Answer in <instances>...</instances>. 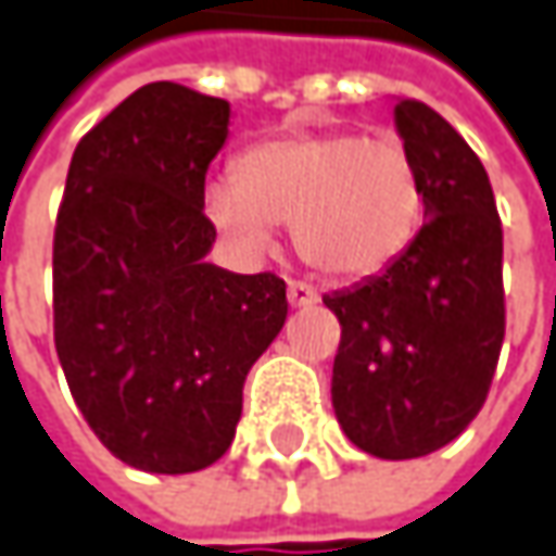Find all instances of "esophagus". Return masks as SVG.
<instances>
[{"label": "esophagus", "mask_w": 556, "mask_h": 556, "mask_svg": "<svg viewBox=\"0 0 556 556\" xmlns=\"http://www.w3.org/2000/svg\"><path fill=\"white\" fill-rule=\"evenodd\" d=\"M286 295H289V305L292 308H305V305H315L318 302V289L308 286V282H302V279H289Z\"/></svg>", "instance_id": "obj_1"}]
</instances>
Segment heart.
<instances>
[{
  "mask_svg": "<svg viewBox=\"0 0 556 556\" xmlns=\"http://www.w3.org/2000/svg\"><path fill=\"white\" fill-rule=\"evenodd\" d=\"M203 213L257 254L292 223L299 257L318 274L359 279L391 267L424 219V180L394 136L292 132L251 146L235 175L203 187Z\"/></svg>",
  "mask_w": 556,
  "mask_h": 556,
  "instance_id": "1",
  "label": "heart"
}]
</instances>
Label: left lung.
Instances as JSON below:
<instances>
[{
	"instance_id": "obj_1",
	"label": "left lung",
	"mask_w": 556,
	"mask_h": 556,
	"mask_svg": "<svg viewBox=\"0 0 556 556\" xmlns=\"http://www.w3.org/2000/svg\"><path fill=\"white\" fill-rule=\"evenodd\" d=\"M427 223L379 277L325 295L340 321L330 397L353 445L420 458L475 420L506 333L503 223L475 149L424 101H397Z\"/></svg>"
}]
</instances>
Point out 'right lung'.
<instances>
[{
    "mask_svg": "<svg viewBox=\"0 0 556 556\" xmlns=\"http://www.w3.org/2000/svg\"><path fill=\"white\" fill-rule=\"evenodd\" d=\"M228 101L132 91L78 139L53 231V343L94 435L139 471L226 455L251 366L286 321L277 274L206 264V172Z\"/></svg>",
    "mask_w": 556,
    "mask_h": 556,
    "instance_id": "add662e5",
    "label": "right lung"
}]
</instances>
